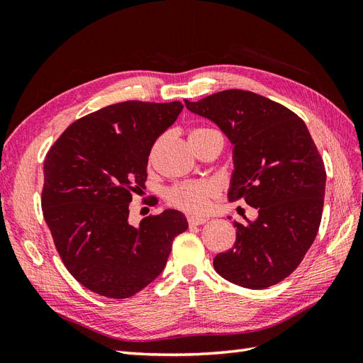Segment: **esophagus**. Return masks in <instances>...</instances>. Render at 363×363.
<instances>
[{
	"label": "esophagus",
	"mask_w": 363,
	"mask_h": 363,
	"mask_svg": "<svg viewBox=\"0 0 363 363\" xmlns=\"http://www.w3.org/2000/svg\"><path fill=\"white\" fill-rule=\"evenodd\" d=\"M208 221L207 216H189L188 218V223L191 227H195V225H201V224H206Z\"/></svg>",
	"instance_id": "34e87169"
}]
</instances>
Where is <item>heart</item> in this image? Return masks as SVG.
<instances>
[{
  "instance_id": "heart-1",
  "label": "heart",
  "mask_w": 363,
  "mask_h": 363,
  "mask_svg": "<svg viewBox=\"0 0 363 363\" xmlns=\"http://www.w3.org/2000/svg\"><path fill=\"white\" fill-rule=\"evenodd\" d=\"M212 135L219 133L213 128H196L191 135V138H203ZM218 192V186L211 180L183 182L172 186L167 194V199L172 206L182 208V211L191 213H201L211 206L212 200L216 199Z\"/></svg>"
}]
</instances>
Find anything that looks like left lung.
Instances as JSON below:
<instances>
[{"instance_id": "left-lung-1", "label": "left lung", "mask_w": 363, "mask_h": 363, "mask_svg": "<svg viewBox=\"0 0 363 363\" xmlns=\"http://www.w3.org/2000/svg\"><path fill=\"white\" fill-rule=\"evenodd\" d=\"M184 104L232 144L228 201L245 200L259 212L255 221H235V245L216 255L213 267L242 288H269L300 265L320 228L325 194L320 152L298 116L259 94L230 89Z\"/></svg>"}]
</instances>
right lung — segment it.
Wrapping results in <instances>:
<instances>
[{
  "instance_id": "1",
  "label": "right lung",
  "mask_w": 363,
  "mask_h": 363,
  "mask_svg": "<svg viewBox=\"0 0 363 363\" xmlns=\"http://www.w3.org/2000/svg\"><path fill=\"white\" fill-rule=\"evenodd\" d=\"M183 104L124 101L75 121L43 162L42 211L77 281L128 298L156 280L174 238L189 227L175 208L128 223L131 192L145 188L150 151Z\"/></svg>"
}]
</instances>
